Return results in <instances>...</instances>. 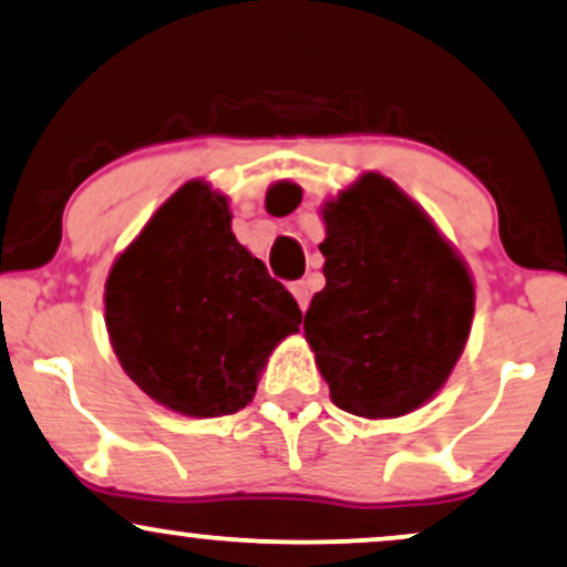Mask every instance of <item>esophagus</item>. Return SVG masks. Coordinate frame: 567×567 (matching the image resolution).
I'll list each match as a JSON object with an SVG mask.
<instances>
[{
  "label": "esophagus",
  "mask_w": 567,
  "mask_h": 567,
  "mask_svg": "<svg viewBox=\"0 0 567 567\" xmlns=\"http://www.w3.org/2000/svg\"><path fill=\"white\" fill-rule=\"evenodd\" d=\"M290 292H292V296H296L300 311H306L308 300H311V290H308V282H303V279H298V282L290 285Z\"/></svg>",
  "instance_id": "esophagus-1"
}]
</instances>
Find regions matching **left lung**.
Instances as JSON below:
<instances>
[{"mask_svg":"<svg viewBox=\"0 0 567 567\" xmlns=\"http://www.w3.org/2000/svg\"><path fill=\"white\" fill-rule=\"evenodd\" d=\"M267 204L290 212L288 183ZM324 290L303 332L329 398L361 419H398L429 403L471 334L474 277L432 217L390 177L363 172L321 206Z\"/></svg>","mask_w":567,"mask_h":567,"instance_id":"8db88e82","label":"left lung"}]
</instances>
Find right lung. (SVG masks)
<instances>
[{
  "instance_id": "1",
  "label": "right lung",
  "mask_w": 567,
  "mask_h": 567,
  "mask_svg": "<svg viewBox=\"0 0 567 567\" xmlns=\"http://www.w3.org/2000/svg\"><path fill=\"white\" fill-rule=\"evenodd\" d=\"M230 221L227 196L204 181L185 183L117 256L104 285L120 367L148 398L190 419L246 408L271 350L303 319Z\"/></svg>"
}]
</instances>
